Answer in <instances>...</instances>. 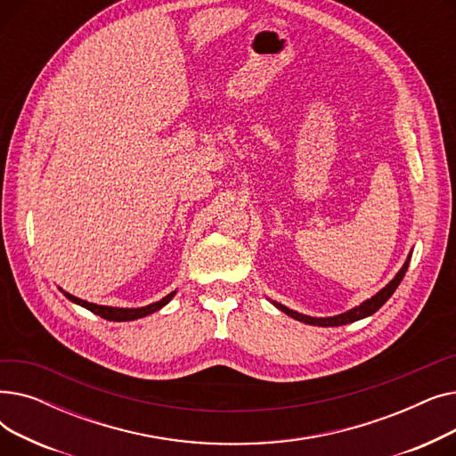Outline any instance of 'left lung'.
<instances>
[{"label":"left lung","mask_w":456,"mask_h":456,"mask_svg":"<svg viewBox=\"0 0 456 456\" xmlns=\"http://www.w3.org/2000/svg\"><path fill=\"white\" fill-rule=\"evenodd\" d=\"M411 256H412V253H409V256H406V260H404L403 268L395 273V277L385 286V289H380V290H379L375 296H371L370 299L362 301L361 305H356V306H353V308L346 310V313L337 314V316L314 318V316H306V314L296 313V310H292V308H289V306H284V305H281V303H277V301H273V299H270V297H268V301H270L275 308H279L281 313H284L286 316H290V318H294V320H297V322H303V323H308V325H318V327H338V325H347V323H353V322H358V320H364V318L375 314L377 310L392 297V294L395 292L399 282L403 281L406 270H409Z\"/></svg>","instance_id":"8db88e82"}]
</instances>
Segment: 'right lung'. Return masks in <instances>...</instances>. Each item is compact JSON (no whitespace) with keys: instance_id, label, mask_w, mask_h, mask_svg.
I'll use <instances>...</instances> for the list:
<instances>
[{"instance_id":"right-lung-1","label":"right lung","mask_w":456,"mask_h":456,"mask_svg":"<svg viewBox=\"0 0 456 456\" xmlns=\"http://www.w3.org/2000/svg\"><path fill=\"white\" fill-rule=\"evenodd\" d=\"M71 303H76L86 310H90V313L102 316L103 320H109V322H133V320H140V318H146L153 313H157V310H160L164 305L170 303L175 296V292L164 296L160 301H155L151 305H146V306H138V308H124V306H107V305H95V303H88L85 299H79L76 296H71L68 292H64L62 289H59Z\"/></svg>"}]
</instances>
